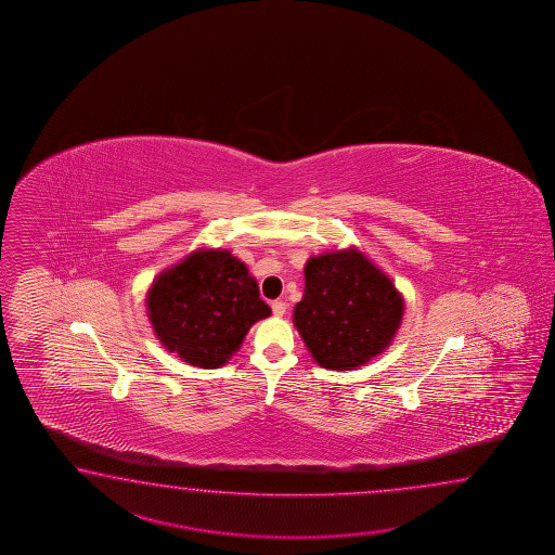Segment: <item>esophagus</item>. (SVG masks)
<instances>
[{"instance_id":"esophagus-1","label":"esophagus","mask_w":555,"mask_h":555,"mask_svg":"<svg viewBox=\"0 0 555 555\" xmlns=\"http://www.w3.org/2000/svg\"><path fill=\"white\" fill-rule=\"evenodd\" d=\"M272 311L275 318H283V315H285V311H287V306H285L283 301H273Z\"/></svg>"}]
</instances>
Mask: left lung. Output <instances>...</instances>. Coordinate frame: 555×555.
Returning <instances> with one entry per match:
<instances>
[{"instance_id":"1","label":"left lung","mask_w":555,"mask_h":555,"mask_svg":"<svg viewBox=\"0 0 555 555\" xmlns=\"http://www.w3.org/2000/svg\"><path fill=\"white\" fill-rule=\"evenodd\" d=\"M306 289L294 325L327 371H354L389 349L404 315V295L365 251L330 249L306 261Z\"/></svg>"}]
</instances>
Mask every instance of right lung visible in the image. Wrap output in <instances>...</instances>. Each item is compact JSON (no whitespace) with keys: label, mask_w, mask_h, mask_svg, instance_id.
<instances>
[{"label":"right lung","mask_w":555,"mask_h":555,"mask_svg":"<svg viewBox=\"0 0 555 555\" xmlns=\"http://www.w3.org/2000/svg\"><path fill=\"white\" fill-rule=\"evenodd\" d=\"M144 306L166 351L198 369L225 365L251 325L272 315L248 266L230 249L208 246L158 273Z\"/></svg>","instance_id":"add662e5"}]
</instances>
